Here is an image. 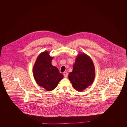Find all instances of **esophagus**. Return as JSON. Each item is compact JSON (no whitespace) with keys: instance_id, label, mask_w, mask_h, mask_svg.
<instances>
[{"instance_id":"obj_1","label":"esophagus","mask_w":127,"mask_h":127,"mask_svg":"<svg viewBox=\"0 0 127 127\" xmlns=\"http://www.w3.org/2000/svg\"><path fill=\"white\" fill-rule=\"evenodd\" d=\"M63 75H64V77L66 78L67 77V76H68V73H67V72H64V73H63Z\"/></svg>"}]
</instances>
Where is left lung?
<instances>
[{
	"label": "left lung",
	"instance_id": "8db88e82",
	"mask_svg": "<svg viewBox=\"0 0 127 127\" xmlns=\"http://www.w3.org/2000/svg\"><path fill=\"white\" fill-rule=\"evenodd\" d=\"M95 77V69L91 58L84 53L77 56L73 70L68 74V79L73 88L82 91L91 86Z\"/></svg>",
	"mask_w": 127,
	"mask_h": 127
}]
</instances>
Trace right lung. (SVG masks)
<instances>
[{
	"instance_id": "obj_1",
	"label": "right lung",
	"mask_w": 127,
	"mask_h": 127,
	"mask_svg": "<svg viewBox=\"0 0 127 127\" xmlns=\"http://www.w3.org/2000/svg\"><path fill=\"white\" fill-rule=\"evenodd\" d=\"M53 57L48 51L41 53L36 59L33 67V74L36 83L48 91L55 89L63 78L58 68L51 62Z\"/></svg>"
}]
</instances>
